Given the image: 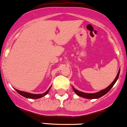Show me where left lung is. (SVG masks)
I'll list each match as a JSON object with an SVG mask.
<instances>
[{
  "mask_svg": "<svg viewBox=\"0 0 127 127\" xmlns=\"http://www.w3.org/2000/svg\"><path fill=\"white\" fill-rule=\"evenodd\" d=\"M120 69L119 71H118V74H117L115 80L112 83H111V85H109V86H108L106 88H105V90L100 91V92H98V93H83V92H80V91L74 89V88H73V90H74V92H75V93L77 95L80 96H81V97H83V98H88V99H95V98H100V97H101L102 96L105 95V94H106V93H107L108 92L111 90V88L113 87V85H115L116 81H117V80H118V76H119V74H120Z\"/></svg>",
  "mask_w": 127,
  "mask_h": 127,
  "instance_id": "8db88e82",
  "label": "left lung"
}]
</instances>
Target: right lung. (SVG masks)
I'll return each instance as SVG.
<instances>
[{
  "instance_id": "add662e5",
  "label": "right lung",
  "mask_w": 127,
  "mask_h": 127,
  "mask_svg": "<svg viewBox=\"0 0 127 127\" xmlns=\"http://www.w3.org/2000/svg\"><path fill=\"white\" fill-rule=\"evenodd\" d=\"M50 88H51V87L49 88L48 90H47V92H46L44 93H43V94H37V95L32 94V93H27V92H22V91L18 90H17V89H15V90H16V92H17L19 94H20L21 95L23 96L26 97V98H31V99H37V98H41V97L45 96L46 95H47V93H48V92H49V90H50Z\"/></svg>"
}]
</instances>
